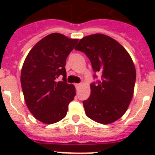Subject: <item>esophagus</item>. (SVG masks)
Here are the masks:
<instances>
[{
    "label": "esophagus",
    "instance_id": "34e87169",
    "mask_svg": "<svg viewBox=\"0 0 155 155\" xmlns=\"http://www.w3.org/2000/svg\"><path fill=\"white\" fill-rule=\"evenodd\" d=\"M75 88H76V90H78L79 88H80V86H81V84H75Z\"/></svg>",
    "mask_w": 155,
    "mask_h": 155
}]
</instances>
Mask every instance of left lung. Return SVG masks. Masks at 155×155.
Here are the masks:
<instances>
[{
	"mask_svg": "<svg viewBox=\"0 0 155 155\" xmlns=\"http://www.w3.org/2000/svg\"><path fill=\"white\" fill-rule=\"evenodd\" d=\"M89 58L100 80L91 84V95L83 101L86 115L101 124H110L126 112L133 98L136 71L126 50L112 38L101 34L80 40L75 48Z\"/></svg>",
	"mask_w": 155,
	"mask_h": 155,
	"instance_id": "obj_1",
	"label": "left lung"
}]
</instances>
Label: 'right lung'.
<instances>
[{"label": "right lung", "mask_w": 155, "mask_h": 155, "mask_svg": "<svg viewBox=\"0 0 155 155\" xmlns=\"http://www.w3.org/2000/svg\"><path fill=\"white\" fill-rule=\"evenodd\" d=\"M78 40L54 33L30 50L23 63L21 84L25 101L35 117L45 124L58 122L67 115L75 88L67 82L65 65ZM62 76V81L57 79Z\"/></svg>", "instance_id": "1"}]
</instances>
